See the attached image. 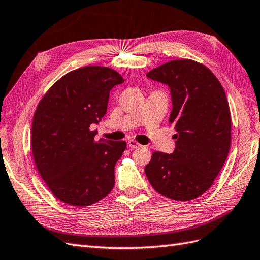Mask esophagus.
Wrapping results in <instances>:
<instances>
[{
  "mask_svg": "<svg viewBox=\"0 0 260 260\" xmlns=\"http://www.w3.org/2000/svg\"><path fill=\"white\" fill-rule=\"evenodd\" d=\"M128 146H129L131 148H140V147H142V145H141L140 143H137V142L134 141V140H129V141H128Z\"/></svg>",
  "mask_w": 260,
  "mask_h": 260,
  "instance_id": "esophagus-1",
  "label": "esophagus"
}]
</instances>
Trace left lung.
<instances>
[{"label": "left lung", "mask_w": 260, "mask_h": 260, "mask_svg": "<svg viewBox=\"0 0 260 260\" xmlns=\"http://www.w3.org/2000/svg\"><path fill=\"white\" fill-rule=\"evenodd\" d=\"M146 75L170 87V123L177 134L174 153L154 152L145 174L160 195L191 201L210 188L228 156L232 118L225 90L212 71L192 59H174Z\"/></svg>", "instance_id": "obj_1"}]
</instances>
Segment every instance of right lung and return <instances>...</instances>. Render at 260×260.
<instances>
[{
  "label": "right lung",
  "instance_id": "obj_1",
  "mask_svg": "<svg viewBox=\"0 0 260 260\" xmlns=\"http://www.w3.org/2000/svg\"><path fill=\"white\" fill-rule=\"evenodd\" d=\"M124 83L116 71L85 66L65 74L47 90L33 116L31 147L48 189L71 206H88L110 194L124 141H95L110 90Z\"/></svg>",
  "mask_w": 260,
  "mask_h": 260
}]
</instances>
